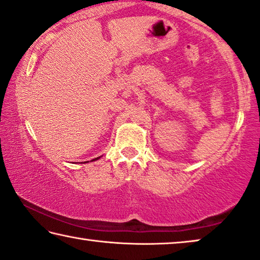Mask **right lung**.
Segmentation results:
<instances>
[{"label":"right lung","instance_id":"add662e5","mask_svg":"<svg viewBox=\"0 0 260 260\" xmlns=\"http://www.w3.org/2000/svg\"><path fill=\"white\" fill-rule=\"evenodd\" d=\"M98 158H100V157H97V158H94V159H91V160H97Z\"/></svg>","mask_w":260,"mask_h":260}]
</instances>
